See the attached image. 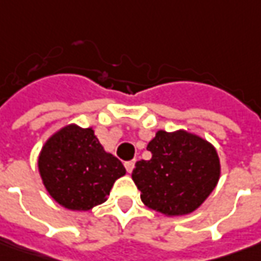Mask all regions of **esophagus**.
Instances as JSON below:
<instances>
[{
  "mask_svg": "<svg viewBox=\"0 0 261 261\" xmlns=\"http://www.w3.org/2000/svg\"><path fill=\"white\" fill-rule=\"evenodd\" d=\"M124 166H125V169H127V172H128V173H131V172H133V169H134V160L125 162V163H124Z\"/></svg>",
  "mask_w": 261,
  "mask_h": 261,
  "instance_id": "esophagus-1",
  "label": "esophagus"
}]
</instances>
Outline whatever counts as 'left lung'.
<instances>
[{
    "label": "left lung",
    "instance_id": "obj_1",
    "mask_svg": "<svg viewBox=\"0 0 261 261\" xmlns=\"http://www.w3.org/2000/svg\"><path fill=\"white\" fill-rule=\"evenodd\" d=\"M150 160L131 173L143 203L166 217L188 215L202 205L221 176L217 148L186 130H159L148 141Z\"/></svg>",
    "mask_w": 261,
    "mask_h": 261
}]
</instances>
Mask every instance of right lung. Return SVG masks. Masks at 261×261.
Listing matches in <instances>:
<instances>
[{
  "instance_id": "right-lung-1",
  "label": "right lung",
  "mask_w": 261,
  "mask_h": 261,
  "mask_svg": "<svg viewBox=\"0 0 261 261\" xmlns=\"http://www.w3.org/2000/svg\"><path fill=\"white\" fill-rule=\"evenodd\" d=\"M37 166L41 182L56 202L70 211L92 210L108 199L125 167L105 151L94 128L68 124L43 144Z\"/></svg>"
}]
</instances>
